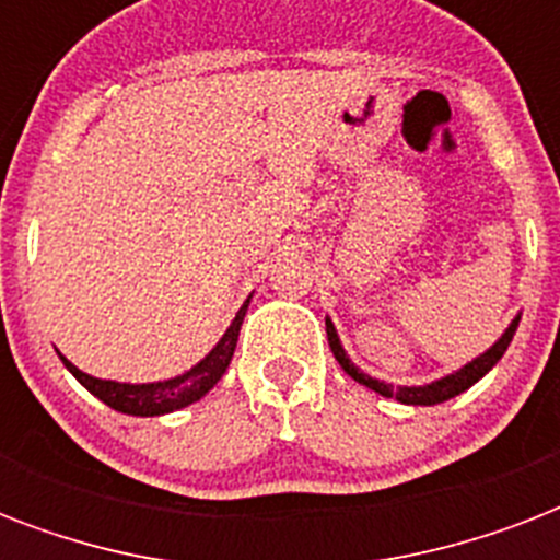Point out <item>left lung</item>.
I'll return each mask as SVG.
<instances>
[{"label":"left lung","mask_w":560,"mask_h":560,"mask_svg":"<svg viewBox=\"0 0 560 560\" xmlns=\"http://www.w3.org/2000/svg\"><path fill=\"white\" fill-rule=\"evenodd\" d=\"M517 325H521V314L514 316L512 325L505 328L503 337H500V340H497L491 349L482 351L479 358H474L470 363H465V366L456 369L453 374H444V377H439V381H433V383H424V386H392V383L377 381V377H372V374L360 372V369L351 363V358L346 354V349H342L340 337H337V328H334L331 319L325 316L328 346H331L334 358H337V363L342 366V372L351 374L354 381L363 383V386H369V389L377 392V395H383V398H395V400H400V404H412V407H433V404L451 400V398H456V395H462L465 389H470V386H474L479 377H486V374L497 366V360L503 358L505 349H509V342H512L514 331H517Z\"/></svg>","instance_id":"obj_1"}]
</instances>
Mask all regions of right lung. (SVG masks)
<instances>
[{"instance_id":"right-lung-1","label":"right lung","mask_w":560,"mask_h":560,"mask_svg":"<svg viewBox=\"0 0 560 560\" xmlns=\"http://www.w3.org/2000/svg\"><path fill=\"white\" fill-rule=\"evenodd\" d=\"M253 299V296H249ZM249 299H246L241 311L235 314L232 325L226 328V334L220 337V342L206 354V358L191 366L188 372L177 374V377H168V381H153V383H118V381H101V377H92V374L81 372L74 366L72 360H66L60 351V360L63 366L81 381V386L95 395L98 400H104L107 407L118 409V412H127V416H165V412H174V409H183L194 400H200L206 392L214 386V383L223 377V372L232 363V354H235L237 334H241V325H244L246 307H249Z\"/></svg>"}]
</instances>
